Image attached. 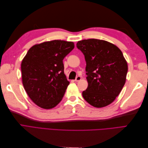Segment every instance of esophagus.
<instances>
[{
	"label": "esophagus",
	"mask_w": 148,
	"mask_h": 148,
	"mask_svg": "<svg viewBox=\"0 0 148 148\" xmlns=\"http://www.w3.org/2000/svg\"><path fill=\"white\" fill-rule=\"evenodd\" d=\"M81 79H82V77H80V76H78V77H77V78H76V79H75V81L77 82L80 81V80H81Z\"/></svg>",
	"instance_id": "obj_1"
}]
</instances>
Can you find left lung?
<instances>
[{
  "instance_id": "obj_1",
  "label": "left lung",
  "mask_w": 148,
  "mask_h": 148,
  "mask_svg": "<svg viewBox=\"0 0 148 148\" xmlns=\"http://www.w3.org/2000/svg\"><path fill=\"white\" fill-rule=\"evenodd\" d=\"M77 47L84 56L88 86L83 97L91 106L101 108L111 104L126 81L128 65L114 44L104 40L84 39Z\"/></svg>"
}]
</instances>
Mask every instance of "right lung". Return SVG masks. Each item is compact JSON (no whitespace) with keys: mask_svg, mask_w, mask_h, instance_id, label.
<instances>
[{"mask_svg":"<svg viewBox=\"0 0 148 148\" xmlns=\"http://www.w3.org/2000/svg\"><path fill=\"white\" fill-rule=\"evenodd\" d=\"M75 47L73 42L53 40L31 47L21 65L26 93L41 108L52 109L61 101L70 82L63 60Z\"/></svg>","mask_w":148,"mask_h":148,"instance_id":"add662e5","label":"right lung"}]
</instances>
